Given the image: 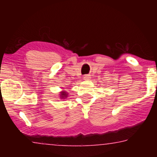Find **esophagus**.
Masks as SVG:
<instances>
[{"label": "esophagus", "instance_id": "esophagus-1", "mask_svg": "<svg viewBox=\"0 0 157 157\" xmlns=\"http://www.w3.org/2000/svg\"><path fill=\"white\" fill-rule=\"evenodd\" d=\"M90 78H91V77H90L89 75H85V76L83 77V79L85 80H89Z\"/></svg>", "mask_w": 157, "mask_h": 157}]
</instances>
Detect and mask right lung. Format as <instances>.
<instances>
[{"instance_id":"add662e5","label":"right lung","mask_w":157,"mask_h":157,"mask_svg":"<svg viewBox=\"0 0 157 157\" xmlns=\"http://www.w3.org/2000/svg\"><path fill=\"white\" fill-rule=\"evenodd\" d=\"M59 95H60L59 97H60L61 100H65V99H66L68 97V94L67 93V91L63 90V91H61L60 94H59Z\"/></svg>"}]
</instances>
